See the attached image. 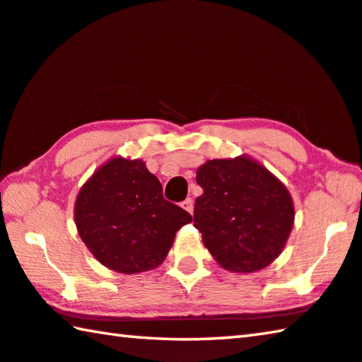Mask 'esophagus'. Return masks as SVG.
<instances>
[{"mask_svg":"<svg viewBox=\"0 0 362 362\" xmlns=\"http://www.w3.org/2000/svg\"><path fill=\"white\" fill-rule=\"evenodd\" d=\"M180 206H182L185 211H188L189 214L193 212V199H192V198H187L185 201H182Z\"/></svg>","mask_w":362,"mask_h":362,"instance_id":"obj_1","label":"esophagus"}]
</instances>
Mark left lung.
<instances>
[{
	"mask_svg": "<svg viewBox=\"0 0 362 362\" xmlns=\"http://www.w3.org/2000/svg\"><path fill=\"white\" fill-rule=\"evenodd\" d=\"M194 228L220 265L250 273L281 254L293 223L289 192L254 159H212L196 173Z\"/></svg>",
	"mask_w": 362,
	"mask_h": 362,
	"instance_id": "8db88e82",
	"label": "left lung"
}]
</instances>
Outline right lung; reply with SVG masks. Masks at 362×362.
Segmentation results:
<instances>
[{"mask_svg": "<svg viewBox=\"0 0 362 362\" xmlns=\"http://www.w3.org/2000/svg\"><path fill=\"white\" fill-rule=\"evenodd\" d=\"M76 228L103 265L132 274L158 267L175 233L193 217L163 196V187L142 159L115 158L79 189Z\"/></svg>", "mask_w": 362, "mask_h": 362, "instance_id": "1", "label": "right lung"}]
</instances>
